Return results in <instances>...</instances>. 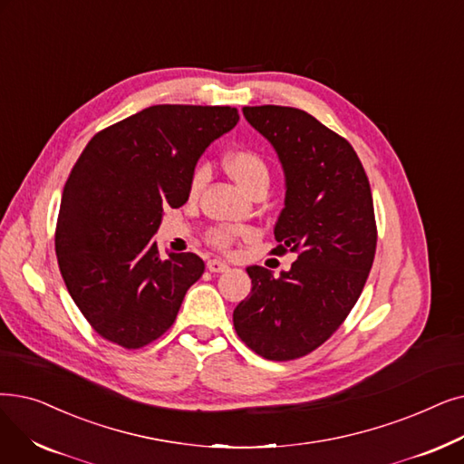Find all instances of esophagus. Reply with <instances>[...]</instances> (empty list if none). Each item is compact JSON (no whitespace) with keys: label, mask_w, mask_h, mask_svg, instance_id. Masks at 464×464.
Returning <instances> with one entry per match:
<instances>
[{"label":"esophagus","mask_w":464,"mask_h":464,"mask_svg":"<svg viewBox=\"0 0 464 464\" xmlns=\"http://www.w3.org/2000/svg\"><path fill=\"white\" fill-rule=\"evenodd\" d=\"M207 267H208L210 273H226L229 269V266L226 264V261H221V259H208Z\"/></svg>","instance_id":"esophagus-1"}]
</instances>
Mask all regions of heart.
Here are the masks:
<instances>
[{
  "label": "heart",
  "mask_w": 464,
  "mask_h": 464,
  "mask_svg": "<svg viewBox=\"0 0 464 464\" xmlns=\"http://www.w3.org/2000/svg\"><path fill=\"white\" fill-rule=\"evenodd\" d=\"M224 169L227 170V174L235 179V182L243 189H246L248 193H254L257 188L269 186L271 172H269L267 160L264 155L252 148H237V150L229 151L224 157ZM205 179H207L205 167H197L191 176L189 193L197 195L200 191V188H203ZM207 238L214 248L229 250L237 238V231L227 226H218L208 231Z\"/></svg>",
  "instance_id": "1"
}]
</instances>
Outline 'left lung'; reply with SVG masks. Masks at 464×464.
I'll return each mask as SVG.
<instances>
[{"label": "left lung", "instance_id": "left-lung-1", "mask_svg": "<svg viewBox=\"0 0 464 464\" xmlns=\"http://www.w3.org/2000/svg\"><path fill=\"white\" fill-rule=\"evenodd\" d=\"M243 113L286 174L273 252L297 259L276 278L266 267L246 269L252 292L233 324L256 354L295 360L334 335L364 290L377 246L370 179L347 140L307 111L246 106Z\"/></svg>", "mask_w": 464, "mask_h": 464}]
</instances>
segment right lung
<instances>
[{
	"instance_id": "add662e5",
	"label": "right lung",
	"mask_w": 464,
	"mask_h": 464,
	"mask_svg": "<svg viewBox=\"0 0 464 464\" xmlns=\"http://www.w3.org/2000/svg\"><path fill=\"white\" fill-rule=\"evenodd\" d=\"M238 121L231 106L159 104L96 132L60 200L54 250L91 328L140 349L176 320L205 273L193 252L163 257L153 240L163 208L182 207L203 151Z\"/></svg>"
}]
</instances>
